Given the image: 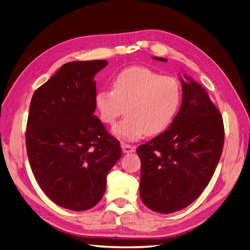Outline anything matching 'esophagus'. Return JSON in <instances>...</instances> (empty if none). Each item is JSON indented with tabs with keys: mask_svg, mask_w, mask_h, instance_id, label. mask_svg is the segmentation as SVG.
<instances>
[{
	"mask_svg": "<svg viewBox=\"0 0 250 250\" xmlns=\"http://www.w3.org/2000/svg\"><path fill=\"white\" fill-rule=\"evenodd\" d=\"M121 147H122V150H123L124 153H131V152H134V151H135V147L134 146L128 145V144H125V143H122V145H121Z\"/></svg>",
	"mask_w": 250,
	"mask_h": 250,
	"instance_id": "34e87169",
	"label": "esophagus"
}]
</instances>
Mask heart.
Wrapping results in <instances>:
<instances>
[{
  "label": "heart",
  "instance_id": "obj_1",
  "mask_svg": "<svg viewBox=\"0 0 250 250\" xmlns=\"http://www.w3.org/2000/svg\"><path fill=\"white\" fill-rule=\"evenodd\" d=\"M111 86L112 90L97 93L95 105L100 120L107 125L115 124L126 107L127 118L112 129L117 138L126 141L165 131L181 102V87L175 78L145 66H131L120 72Z\"/></svg>",
  "mask_w": 250,
  "mask_h": 250
}]
</instances>
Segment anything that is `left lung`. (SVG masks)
I'll list each match as a JSON object with an SVG mask.
<instances>
[{
  "instance_id": "obj_1",
  "label": "left lung",
  "mask_w": 250,
  "mask_h": 250,
  "mask_svg": "<svg viewBox=\"0 0 250 250\" xmlns=\"http://www.w3.org/2000/svg\"><path fill=\"white\" fill-rule=\"evenodd\" d=\"M179 80L183 100L176 117L167 130L137 149L141 199L161 214L183 209L199 197L216 170L224 143L222 116L206 88L187 74L179 75Z\"/></svg>"
}]
</instances>
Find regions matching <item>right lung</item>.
Here are the masks:
<instances>
[{
    "label": "right lung",
    "instance_id": "right-lung-1",
    "mask_svg": "<svg viewBox=\"0 0 250 250\" xmlns=\"http://www.w3.org/2000/svg\"><path fill=\"white\" fill-rule=\"evenodd\" d=\"M107 64L67 62L30 103L26 147L33 175L53 202L71 210L89 209L101 200L107 174L122 154L119 141L94 116V77Z\"/></svg>",
    "mask_w": 250,
    "mask_h": 250
}]
</instances>
